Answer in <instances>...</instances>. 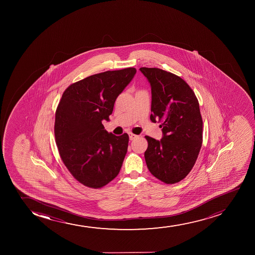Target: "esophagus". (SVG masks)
Returning <instances> with one entry per match:
<instances>
[{
  "instance_id": "1",
  "label": "esophagus",
  "mask_w": 255,
  "mask_h": 255,
  "mask_svg": "<svg viewBox=\"0 0 255 255\" xmlns=\"http://www.w3.org/2000/svg\"><path fill=\"white\" fill-rule=\"evenodd\" d=\"M129 138H130V140H133L136 138H138V135L133 134L132 132H129Z\"/></svg>"
}]
</instances>
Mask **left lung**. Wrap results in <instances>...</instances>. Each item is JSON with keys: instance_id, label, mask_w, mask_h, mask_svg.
<instances>
[{"instance_id": "1", "label": "left lung", "mask_w": 255, "mask_h": 255, "mask_svg": "<svg viewBox=\"0 0 255 255\" xmlns=\"http://www.w3.org/2000/svg\"><path fill=\"white\" fill-rule=\"evenodd\" d=\"M151 87L150 120L162 122L161 140L145 136L147 167L156 179L173 185L192 169L202 143L199 103L179 76L158 68L141 67Z\"/></svg>"}]
</instances>
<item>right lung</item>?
Returning <instances> with one entry per match:
<instances>
[{
	"instance_id": "right-lung-1",
	"label": "right lung",
	"mask_w": 255,
	"mask_h": 255,
	"mask_svg": "<svg viewBox=\"0 0 255 255\" xmlns=\"http://www.w3.org/2000/svg\"><path fill=\"white\" fill-rule=\"evenodd\" d=\"M136 74L135 68L95 74L69 86L55 114L54 135L62 161L74 178L99 189L118 175L128 146V133H109L115 101Z\"/></svg>"
}]
</instances>
